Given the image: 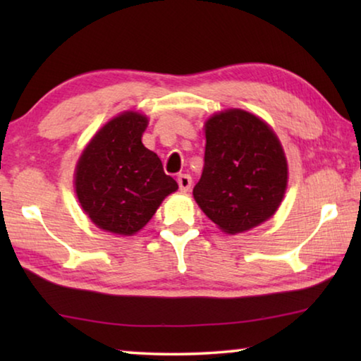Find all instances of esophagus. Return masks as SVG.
<instances>
[{
    "label": "esophagus",
    "instance_id": "obj_1",
    "mask_svg": "<svg viewBox=\"0 0 361 361\" xmlns=\"http://www.w3.org/2000/svg\"><path fill=\"white\" fill-rule=\"evenodd\" d=\"M192 185V178L186 173H181L178 175V186H180V191L181 192H186L189 191V188Z\"/></svg>",
    "mask_w": 361,
    "mask_h": 361
}]
</instances>
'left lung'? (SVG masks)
<instances>
[{
    "instance_id": "obj_1",
    "label": "left lung",
    "mask_w": 361,
    "mask_h": 361,
    "mask_svg": "<svg viewBox=\"0 0 361 361\" xmlns=\"http://www.w3.org/2000/svg\"><path fill=\"white\" fill-rule=\"evenodd\" d=\"M202 176L195 202L228 234L255 228L282 202L288 169L282 146L266 122L242 109L207 121Z\"/></svg>"
}]
</instances>
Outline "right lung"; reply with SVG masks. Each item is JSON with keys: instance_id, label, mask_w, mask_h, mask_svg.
Segmentation results:
<instances>
[{"instance_id": "right-lung-1", "label": "right lung", "mask_w": 361, "mask_h": 361, "mask_svg": "<svg viewBox=\"0 0 361 361\" xmlns=\"http://www.w3.org/2000/svg\"><path fill=\"white\" fill-rule=\"evenodd\" d=\"M143 114L127 111L108 122L84 149L76 167V194L89 218L114 234L132 235L178 189L156 152L145 148Z\"/></svg>"}]
</instances>
